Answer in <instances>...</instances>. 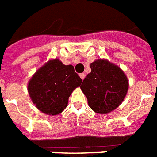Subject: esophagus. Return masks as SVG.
Listing matches in <instances>:
<instances>
[{"mask_svg": "<svg viewBox=\"0 0 157 157\" xmlns=\"http://www.w3.org/2000/svg\"><path fill=\"white\" fill-rule=\"evenodd\" d=\"M85 74H84V73H81V74H80V77H81V78L82 79V80H83V79L85 78Z\"/></svg>", "mask_w": 157, "mask_h": 157, "instance_id": "obj_1", "label": "esophagus"}]
</instances>
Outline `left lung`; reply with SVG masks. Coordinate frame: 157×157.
Listing matches in <instances>:
<instances>
[{
  "label": "left lung",
  "instance_id": "8db88e82",
  "mask_svg": "<svg viewBox=\"0 0 157 157\" xmlns=\"http://www.w3.org/2000/svg\"><path fill=\"white\" fill-rule=\"evenodd\" d=\"M92 71L86 75L81 89L94 112L106 114L117 109L124 101L128 88L124 72L107 59L92 62Z\"/></svg>",
  "mask_w": 157,
  "mask_h": 157
}]
</instances>
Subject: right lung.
Instances as JSON below:
<instances>
[{"label": "right lung", "mask_w": 157, "mask_h": 157, "mask_svg": "<svg viewBox=\"0 0 157 157\" xmlns=\"http://www.w3.org/2000/svg\"><path fill=\"white\" fill-rule=\"evenodd\" d=\"M82 82L73 65H65L55 59L35 72L28 91L37 109L45 114L57 115L67 107L69 97Z\"/></svg>", "instance_id": "add662e5"}]
</instances>
